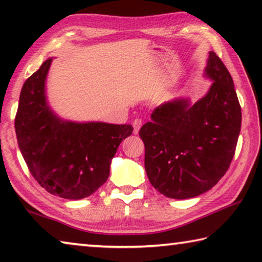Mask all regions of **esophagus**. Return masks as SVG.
Returning a JSON list of instances; mask_svg holds the SVG:
<instances>
[{
	"label": "esophagus",
	"instance_id": "1",
	"mask_svg": "<svg viewBox=\"0 0 262 262\" xmlns=\"http://www.w3.org/2000/svg\"><path fill=\"white\" fill-rule=\"evenodd\" d=\"M133 127H134V134H139L140 128L142 127V120H141V119H135V120L133 121Z\"/></svg>",
	"mask_w": 262,
	"mask_h": 262
}]
</instances>
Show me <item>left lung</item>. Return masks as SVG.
I'll list each match as a JSON object with an SVG mask.
<instances>
[{
    "label": "left lung",
    "instance_id": "8db88e82",
    "mask_svg": "<svg viewBox=\"0 0 262 262\" xmlns=\"http://www.w3.org/2000/svg\"><path fill=\"white\" fill-rule=\"evenodd\" d=\"M205 76L212 84L203 98L159 105L139 133L150 184L167 198L183 200L214 187L236 151L242 108L231 75L214 52Z\"/></svg>",
    "mask_w": 262,
    "mask_h": 262
}]
</instances>
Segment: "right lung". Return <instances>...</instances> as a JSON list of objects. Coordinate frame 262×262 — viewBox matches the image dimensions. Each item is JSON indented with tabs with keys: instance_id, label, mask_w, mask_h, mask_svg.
Listing matches in <instances>:
<instances>
[{
	"instance_id": "obj_1",
	"label": "right lung",
	"mask_w": 262,
	"mask_h": 262,
	"mask_svg": "<svg viewBox=\"0 0 262 262\" xmlns=\"http://www.w3.org/2000/svg\"><path fill=\"white\" fill-rule=\"evenodd\" d=\"M52 57L26 79L15 118L18 147L31 174L48 193L79 200L90 196L110 176L111 161L130 125L64 121L46 100Z\"/></svg>"
}]
</instances>
